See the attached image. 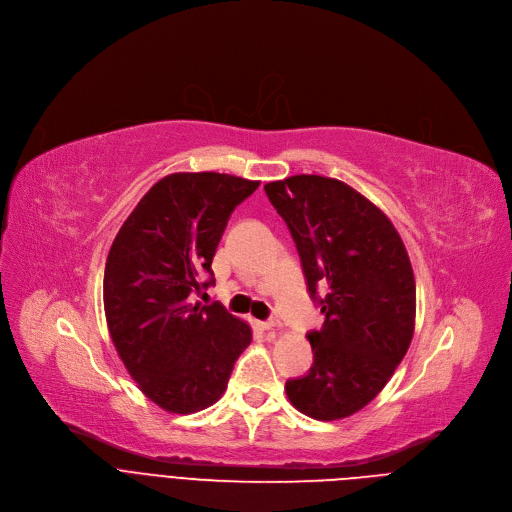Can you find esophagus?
<instances>
[{
  "instance_id": "esophagus-1",
  "label": "esophagus",
  "mask_w": 512,
  "mask_h": 512,
  "mask_svg": "<svg viewBox=\"0 0 512 512\" xmlns=\"http://www.w3.org/2000/svg\"><path fill=\"white\" fill-rule=\"evenodd\" d=\"M259 327H261L263 331H273V329L280 327V320H277V318H269V320L259 322Z\"/></svg>"
}]
</instances>
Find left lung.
Returning <instances> with one entry per match:
<instances>
[{"label": "left lung", "instance_id": "left-lung-1", "mask_svg": "<svg viewBox=\"0 0 512 512\" xmlns=\"http://www.w3.org/2000/svg\"><path fill=\"white\" fill-rule=\"evenodd\" d=\"M265 194L292 232L310 298L324 314L322 329L306 335L314 363L286 382V394L302 414L337 421L384 390L410 347L412 265L390 218L345 181L292 175L267 183Z\"/></svg>", "mask_w": 512, "mask_h": 512}]
</instances>
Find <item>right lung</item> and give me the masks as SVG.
<instances>
[{
    "instance_id": "add662e5",
    "label": "right lung",
    "mask_w": 512,
    "mask_h": 512,
    "mask_svg": "<svg viewBox=\"0 0 512 512\" xmlns=\"http://www.w3.org/2000/svg\"><path fill=\"white\" fill-rule=\"evenodd\" d=\"M259 188L228 173H171L136 204L110 247L104 310L114 347L141 392L167 412L212 406L251 343V327L192 294L214 284L226 222ZM211 280L204 285L201 277Z\"/></svg>"
}]
</instances>
